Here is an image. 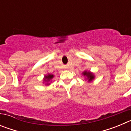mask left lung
I'll list each match as a JSON object with an SVG mask.
<instances>
[{
  "label": "left lung",
  "mask_w": 131,
  "mask_h": 131,
  "mask_svg": "<svg viewBox=\"0 0 131 131\" xmlns=\"http://www.w3.org/2000/svg\"><path fill=\"white\" fill-rule=\"evenodd\" d=\"M83 74L84 75V76H86V77H87L89 81H91L94 79V75L92 73L87 72V71H84V72L83 73Z\"/></svg>",
  "instance_id": "obj_1"
}]
</instances>
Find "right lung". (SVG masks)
<instances>
[{
    "label": "right lung",
    "mask_w": 131,
    "mask_h": 131,
    "mask_svg": "<svg viewBox=\"0 0 131 131\" xmlns=\"http://www.w3.org/2000/svg\"><path fill=\"white\" fill-rule=\"evenodd\" d=\"M53 77H54L53 75H48L47 76H45V81H49L53 78ZM47 84H49V83H47Z\"/></svg>",
    "instance_id": "add662e5"
}]
</instances>
